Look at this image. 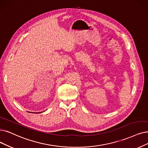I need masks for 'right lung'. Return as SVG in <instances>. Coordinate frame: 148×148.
Listing matches in <instances>:
<instances>
[{
    "instance_id": "add662e5",
    "label": "right lung",
    "mask_w": 148,
    "mask_h": 148,
    "mask_svg": "<svg viewBox=\"0 0 148 148\" xmlns=\"http://www.w3.org/2000/svg\"><path fill=\"white\" fill-rule=\"evenodd\" d=\"M42 112H38V114H39V113H42ZM35 113L36 114V113H38V112H34V114H35Z\"/></svg>"
}]
</instances>
